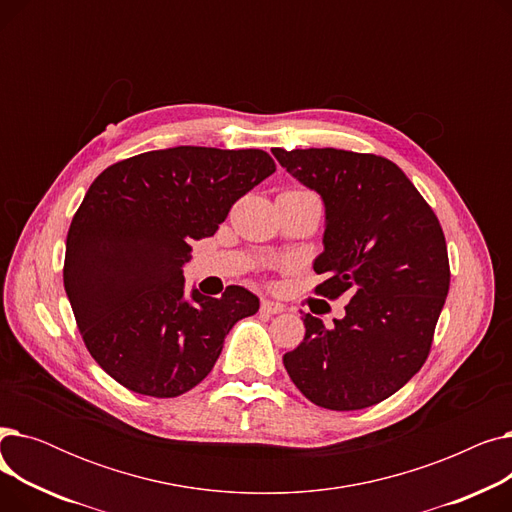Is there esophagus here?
<instances>
[{"label":"esophagus","instance_id":"esophagus-1","mask_svg":"<svg viewBox=\"0 0 512 512\" xmlns=\"http://www.w3.org/2000/svg\"><path fill=\"white\" fill-rule=\"evenodd\" d=\"M261 311L263 313H270V315H276V313L284 311V305L276 303V301H270V299H263L261 301Z\"/></svg>","mask_w":512,"mask_h":512}]
</instances>
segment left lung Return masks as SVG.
I'll use <instances>...</instances> for the list:
<instances>
[{
	"label": "left lung",
	"mask_w": 512,
	"mask_h": 512,
	"mask_svg": "<svg viewBox=\"0 0 512 512\" xmlns=\"http://www.w3.org/2000/svg\"><path fill=\"white\" fill-rule=\"evenodd\" d=\"M280 166L326 207L328 280L317 294H348L334 328L307 313L305 338L284 367L317 407L357 411L392 396L421 369L444 307L450 267L442 226L390 159L342 149H272Z\"/></svg>",
	"instance_id": "left-lung-1"
}]
</instances>
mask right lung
<instances>
[{"mask_svg": "<svg viewBox=\"0 0 512 512\" xmlns=\"http://www.w3.org/2000/svg\"><path fill=\"white\" fill-rule=\"evenodd\" d=\"M276 172L261 149L172 147L103 170L74 213L64 288L91 357L124 388L174 398L207 378L259 299L184 288L191 242L213 236L236 199Z\"/></svg>", "mask_w": 512, "mask_h": 512, "instance_id": "1", "label": "right lung"}]
</instances>
